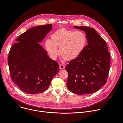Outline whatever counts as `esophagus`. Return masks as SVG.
<instances>
[{"label": "esophagus", "mask_w": 123, "mask_h": 123, "mask_svg": "<svg viewBox=\"0 0 123 123\" xmlns=\"http://www.w3.org/2000/svg\"><path fill=\"white\" fill-rule=\"evenodd\" d=\"M59 67H60V69H63L65 67V66L62 64H60L59 65Z\"/></svg>", "instance_id": "1"}]
</instances>
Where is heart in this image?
I'll use <instances>...</instances> for the list:
<instances>
[{
    "label": "heart",
    "mask_w": 123,
    "mask_h": 123,
    "mask_svg": "<svg viewBox=\"0 0 123 123\" xmlns=\"http://www.w3.org/2000/svg\"><path fill=\"white\" fill-rule=\"evenodd\" d=\"M86 38L80 31L65 29L59 30L51 35V39L47 38L45 42V48L49 56L56 59L59 54L58 47L62 58L66 61L76 58L86 46Z\"/></svg>",
    "instance_id": "obj_1"
}]
</instances>
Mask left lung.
<instances>
[{
  "label": "left lung",
  "instance_id": "obj_1",
  "mask_svg": "<svg viewBox=\"0 0 123 123\" xmlns=\"http://www.w3.org/2000/svg\"><path fill=\"white\" fill-rule=\"evenodd\" d=\"M74 27L85 32L88 45L65 66L68 72L67 87L76 94H92L106 83L110 53L105 40L95 29L86 26Z\"/></svg>",
  "mask_w": 123,
  "mask_h": 123
}]
</instances>
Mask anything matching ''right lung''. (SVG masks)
Masks as SVG:
<instances>
[{
    "mask_svg": "<svg viewBox=\"0 0 123 123\" xmlns=\"http://www.w3.org/2000/svg\"><path fill=\"white\" fill-rule=\"evenodd\" d=\"M51 24L37 26L22 33L10 49L8 58L12 80L22 91L30 94L47 90L59 72V64L39 43L51 30Z\"/></svg>",
    "mask_w": 123,
    "mask_h": 123,
    "instance_id": "obj_1",
    "label": "right lung"
}]
</instances>
